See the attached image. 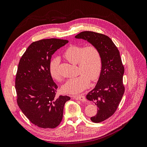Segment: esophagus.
<instances>
[{
	"label": "esophagus",
	"mask_w": 147,
	"mask_h": 147,
	"mask_svg": "<svg viewBox=\"0 0 147 147\" xmlns=\"http://www.w3.org/2000/svg\"><path fill=\"white\" fill-rule=\"evenodd\" d=\"M73 97L75 99H78V100H80L81 101H85L86 99L84 96L83 95H78V96H73Z\"/></svg>",
	"instance_id": "esophagus-1"
}]
</instances>
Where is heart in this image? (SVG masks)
Here are the masks:
<instances>
[{"label": "heart", "mask_w": 147, "mask_h": 147, "mask_svg": "<svg viewBox=\"0 0 147 147\" xmlns=\"http://www.w3.org/2000/svg\"><path fill=\"white\" fill-rule=\"evenodd\" d=\"M63 57L73 64L78 66V76L67 80L62 86V90L68 94H78L88 87L91 81L99 77L102 68V59L99 48L94 45H73L63 53ZM60 59H53L50 65V72L53 79L61 81L59 71Z\"/></svg>", "instance_id": "obj_1"}]
</instances>
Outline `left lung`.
<instances>
[{
	"label": "left lung",
	"instance_id": "1",
	"mask_svg": "<svg viewBox=\"0 0 147 147\" xmlns=\"http://www.w3.org/2000/svg\"><path fill=\"white\" fill-rule=\"evenodd\" d=\"M99 48L102 68L97 83L86 97L98 108L91 121L99 123L111 117L116 111L125 91L123 84L124 67L117 48L109 37L93 31H83L75 36Z\"/></svg>",
	"mask_w": 147,
	"mask_h": 147
}]
</instances>
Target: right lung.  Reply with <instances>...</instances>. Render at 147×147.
<instances>
[{"label": "right lung", "mask_w": 147, "mask_h": 147, "mask_svg": "<svg viewBox=\"0 0 147 147\" xmlns=\"http://www.w3.org/2000/svg\"><path fill=\"white\" fill-rule=\"evenodd\" d=\"M68 42L58 39L32 42L20 59L15 88L17 102L25 116L35 125L54 128L61 122L67 96H56L57 85L50 72L53 54Z\"/></svg>", "instance_id": "right-lung-1"}]
</instances>
